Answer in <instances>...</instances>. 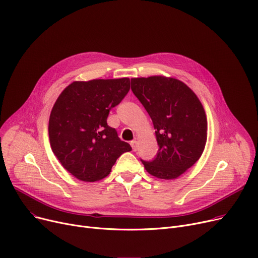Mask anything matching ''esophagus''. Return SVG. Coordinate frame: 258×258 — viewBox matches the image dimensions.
Instances as JSON below:
<instances>
[{
  "label": "esophagus",
  "instance_id": "obj_1",
  "mask_svg": "<svg viewBox=\"0 0 258 258\" xmlns=\"http://www.w3.org/2000/svg\"><path fill=\"white\" fill-rule=\"evenodd\" d=\"M131 145H132L133 151H137L138 150V141H136V140L131 141Z\"/></svg>",
  "mask_w": 258,
  "mask_h": 258
}]
</instances>
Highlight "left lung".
Wrapping results in <instances>:
<instances>
[{
	"label": "left lung",
	"instance_id": "1",
	"mask_svg": "<svg viewBox=\"0 0 258 258\" xmlns=\"http://www.w3.org/2000/svg\"><path fill=\"white\" fill-rule=\"evenodd\" d=\"M132 91L149 113L158 153L143 161L149 174L165 180L177 179L193 166L204 153L208 121L196 94L172 77L132 78Z\"/></svg>",
	"mask_w": 258,
	"mask_h": 258
}]
</instances>
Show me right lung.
<instances>
[{
	"label": "right lung",
	"instance_id": "add662e5",
	"mask_svg": "<svg viewBox=\"0 0 258 258\" xmlns=\"http://www.w3.org/2000/svg\"><path fill=\"white\" fill-rule=\"evenodd\" d=\"M128 91V78L74 81L54 102L48 123L50 147L79 180H101L123 153L132 151L106 121Z\"/></svg>",
	"mask_w": 258,
	"mask_h": 258
}]
</instances>
